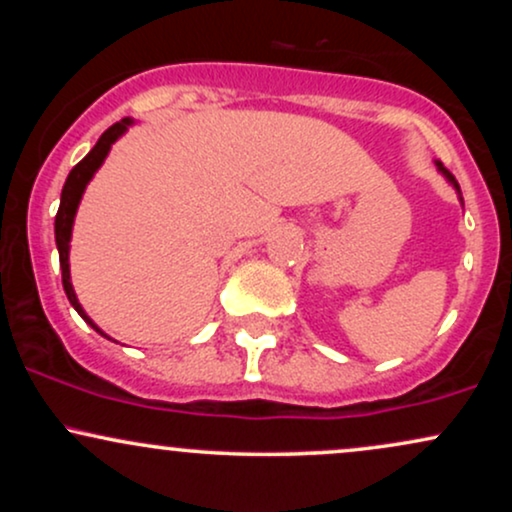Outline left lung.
Segmentation results:
<instances>
[{
	"mask_svg": "<svg viewBox=\"0 0 512 512\" xmlns=\"http://www.w3.org/2000/svg\"><path fill=\"white\" fill-rule=\"evenodd\" d=\"M436 168H438V173H440V175H443V178H445V180H448L452 187H455L457 197H460V202H462V192H460V185H457L455 175H452V173H450V170H448V168H445V166H443V163H440V161H436Z\"/></svg>",
	"mask_w": 512,
	"mask_h": 512,
	"instance_id": "1",
	"label": "left lung"
}]
</instances>
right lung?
I'll return each mask as SVG.
<instances>
[{
  "instance_id": "1",
  "label": "right lung",
  "mask_w": 512,
  "mask_h": 512,
  "mask_svg": "<svg viewBox=\"0 0 512 512\" xmlns=\"http://www.w3.org/2000/svg\"><path fill=\"white\" fill-rule=\"evenodd\" d=\"M132 125H134L132 117H125V120L115 122L113 127H108L101 134V139H98L96 146H93V149L88 151V154L81 158L79 163H76V166L72 168V173L67 175V182H64V187H62L60 209H57V216H55V243H57V252H60V269H62L64 293H67L69 303L74 305L76 313L84 317L86 325H91L93 330H96L105 339H110V337L101 330V327L96 325V322L91 320V317L86 315V310L81 308L79 298H76V293H74L72 274H69V243H72V228H74V219H76V209H79L81 197H84V192H86V185L91 182L93 175H96V170L103 166V161L108 158L110 149H113V144Z\"/></svg>"
}]
</instances>
